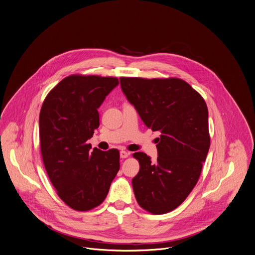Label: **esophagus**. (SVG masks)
<instances>
[{"label":"esophagus","instance_id":"1","mask_svg":"<svg viewBox=\"0 0 255 255\" xmlns=\"http://www.w3.org/2000/svg\"><path fill=\"white\" fill-rule=\"evenodd\" d=\"M128 156H129V153H128V152H126V151H120V157H121L122 159L127 158Z\"/></svg>","mask_w":255,"mask_h":255}]
</instances>
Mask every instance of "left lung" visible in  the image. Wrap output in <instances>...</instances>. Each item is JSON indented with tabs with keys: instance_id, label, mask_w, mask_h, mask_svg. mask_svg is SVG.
<instances>
[{
	"instance_id": "obj_1",
	"label": "left lung",
	"mask_w": 255,
	"mask_h": 255,
	"mask_svg": "<svg viewBox=\"0 0 255 255\" xmlns=\"http://www.w3.org/2000/svg\"><path fill=\"white\" fill-rule=\"evenodd\" d=\"M120 84L144 124L160 132L157 161L143 152L133 154L140 165L132 179L136 200L152 214L170 212L196 185L209 150L206 103L178 78L121 77Z\"/></svg>"
}]
</instances>
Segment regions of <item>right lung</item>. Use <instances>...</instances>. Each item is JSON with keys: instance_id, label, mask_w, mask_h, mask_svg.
<instances>
[{"instance_id": "add662e5", "label": "right lung", "mask_w": 255, "mask_h": 255, "mask_svg": "<svg viewBox=\"0 0 255 255\" xmlns=\"http://www.w3.org/2000/svg\"><path fill=\"white\" fill-rule=\"evenodd\" d=\"M118 84L114 77L71 75L56 85L42 105L43 162L58 196L74 210L99 206L120 169L117 149L92 151L87 143L100 124L98 108Z\"/></svg>"}]
</instances>
